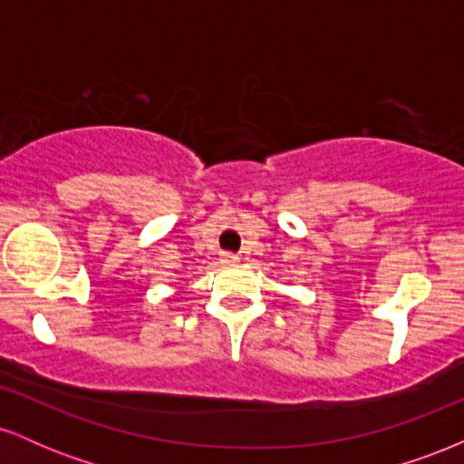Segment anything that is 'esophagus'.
I'll use <instances>...</instances> for the list:
<instances>
[{
    "mask_svg": "<svg viewBox=\"0 0 464 464\" xmlns=\"http://www.w3.org/2000/svg\"><path fill=\"white\" fill-rule=\"evenodd\" d=\"M222 262H225V264H237L239 257H237V255H233V253H225V255H222Z\"/></svg>",
    "mask_w": 464,
    "mask_h": 464,
    "instance_id": "1",
    "label": "esophagus"
}]
</instances>
